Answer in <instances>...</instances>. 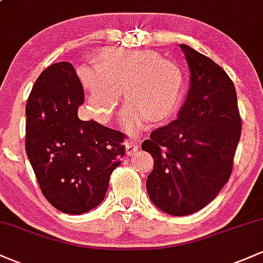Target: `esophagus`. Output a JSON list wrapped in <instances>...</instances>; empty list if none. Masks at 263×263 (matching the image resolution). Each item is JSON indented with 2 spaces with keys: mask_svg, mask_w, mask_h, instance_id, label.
Segmentation results:
<instances>
[{
  "mask_svg": "<svg viewBox=\"0 0 263 263\" xmlns=\"http://www.w3.org/2000/svg\"><path fill=\"white\" fill-rule=\"evenodd\" d=\"M140 143H134L131 141H126L125 142V148H126V155L127 156H132L134 153L137 152L140 149Z\"/></svg>",
  "mask_w": 263,
  "mask_h": 263,
  "instance_id": "obj_1",
  "label": "esophagus"
}]
</instances>
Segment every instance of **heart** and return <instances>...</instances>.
<instances>
[{"label": "heart", "mask_w": 263, "mask_h": 263, "mask_svg": "<svg viewBox=\"0 0 263 263\" xmlns=\"http://www.w3.org/2000/svg\"><path fill=\"white\" fill-rule=\"evenodd\" d=\"M87 95V111L93 119L107 121L122 100V128L129 136L144 131L151 120H165L179 106L184 77L179 65L151 50L105 49L99 63L78 69Z\"/></svg>", "instance_id": "obj_1"}]
</instances>
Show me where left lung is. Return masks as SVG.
Listing matches in <instances>:
<instances>
[{
    "label": "left lung",
    "mask_w": 263,
    "mask_h": 263,
    "mask_svg": "<svg viewBox=\"0 0 263 263\" xmlns=\"http://www.w3.org/2000/svg\"><path fill=\"white\" fill-rule=\"evenodd\" d=\"M190 71L177 120L155 129L142 149L155 159L146 186L153 204L173 216L203 209L228 183L241 136L237 96L224 69L179 44Z\"/></svg>",
    "instance_id": "left-lung-1"
}]
</instances>
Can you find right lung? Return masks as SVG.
I'll list each match as a JSON object with an SVG mask.
<instances>
[{"instance_id":"right-lung-1","label":"right lung","mask_w":263,"mask_h":263,"mask_svg":"<svg viewBox=\"0 0 263 263\" xmlns=\"http://www.w3.org/2000/svg\"><path fill=\"white\" fill-rule=\"evenodd\" d=\"M84 89L70 63L48 66L26 105V152L42 193L55 209L79 215L104 200L125 155V135L78 110Z\"/></svg>"}]
</instances>
